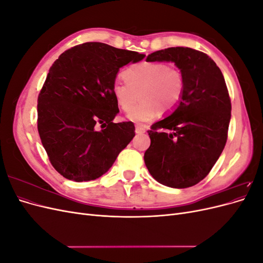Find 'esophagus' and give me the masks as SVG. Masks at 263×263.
Masks as SVG:
<instances>
[{
  "label": "esophagus",
  "instance_id": "1",
  "mask_svg": "<svg viewBox=\"0 0 263 263\" xmlns=\"http://www.w3.org/2000/svg\"><path fill=\"white\" fill-rule=\"evenodd\" d=\"M147 126L145 125H136V134H144L146 133Z\"/></svg>",
  "mask_w": 263,
  "mask_h": 263
}]
</instances>
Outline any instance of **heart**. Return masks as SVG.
<instances>
[{
    "label": "heart",
    "instance_id": "heart-1",
    "mask_svg": "<svg viewBox=\"0 0 263 263\" xmlns=\"http://www.w3.org/2000/svg\"><path fill=\"white\" fill-rule=\"evenodd\" d=\"M124 78L125 80L117 79L113 82L112 94L125 112L131 109L138 96L141 98L142 101L127 115L128 119L137 123L150 121L160 110L164 114L171 113L184 91L182 73L164 62L137 63L125 71Z\"/></svg>",
    "mask_w": 263,
    "mask_h": 263
}]
</instances>
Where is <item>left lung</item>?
<instances>
[{"mask_svg": "<svg viewBox=\"0 0 263 263\" xmlns=\"http://www.w3.org/2000/svg\"><path fill=\"white\" fill-rule=\"evenodd\" d=\"M146 60L174 62L184 79L178 106L148 132L146 166L165 186H193L210 173L227 141L232 104L224 76L208 54L187 47L158 50Z\"/></svg>", "mask_w": 263, "mask_h": 263, "instance_id": "1", "label": "left lung"}]
</instances>
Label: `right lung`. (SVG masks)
<instances>
[{
  "instance_id": "add662e5",
  "label": "right lung",
  "mask_w": 263,
  "mask_h": 263,
  "mask_svg": "<svg viewBox=\"0 0 263 263\" xmlns=\"http://www.w3.org/2000/svg\"><path fill=\"white\" fill-rule=\"evenodd\" d=\"M144 53L103 43L74 46L49 69L38 97V133L53 168L76 182L106 173L135 136L132 122L113 123L119 112L112 84L119 69ZM100 123L102 129L98 131Z\"/></svg>"
}]
</instances>
